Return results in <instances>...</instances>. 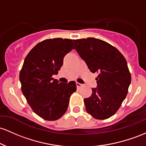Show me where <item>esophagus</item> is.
I'll return each instance as SVG.
<instances>
[{"mask_svg": "<svg viewBox=\"0 0 146 146\" xmlns=\"http://www.w3.org/2000/svg\"><path fill=\"white\" fill-rule=\"evenodd\" d=\"M76 87H77V88H80L82 86H83V85H82L81 83H78V82H76Z\"/></svg>", "mask_w": 146, "mask_h": 146, "instance_id": "1", "label": "esophagus"}]
</instances>
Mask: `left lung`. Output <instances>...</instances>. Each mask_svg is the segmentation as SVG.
<instances>
[{"mask_svg":"<svg viewBox=\"0 0 146 146\" xmlns=\"http://www.w3.org/2000/svg\"><path fill=\"white\" fill-rule=\"evenodd\" d=\"M75 50L90 72L98 73L97 86L84 99L87 112L96 119L114 115L125 99L131 83L127 61L117 48L95 38L73 40Z\"/></svg>","mask_w":146,"mask_h":146,"instance_id":"1","label":"left lung"}]
</instances>
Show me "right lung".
<instances>
[{"instance_id":"right-lung-1","label":"right lung","mask_w":146,"mask_h":146,"mask_svg":"<svg viewBox=\"0 0 146 146\" xmlns=\"http://www.w3.org/2000/svg\"><path fill=\"white\" fill-rule=\"evenodd\" d=\"M72 49V39H47L34 47L25 58L19 75L22 92L34 112L45 120L61 117L68 110L70 96L76 90L75 81L59 83L52 78Z\"/></svg>"}]
</instances>
